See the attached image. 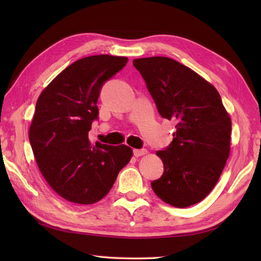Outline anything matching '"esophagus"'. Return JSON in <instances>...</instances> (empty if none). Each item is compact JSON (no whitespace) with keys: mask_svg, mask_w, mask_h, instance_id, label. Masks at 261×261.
Listing matches in <instances>:
<instances>
[{"mask_svg":"<svg viewBox=\"0 0 261 261\" xmlns=\"http://www.w3.org/2000/svg\"><path fill=\"white\" fill-rule=\"evenodd\" d=\"M148 151L147 149H135L134 150V154L136 157H141L143 154H146Z\"/></svg>","mask_w":261,"mask_h":261,"instance_id":"esophagus-1","label":"esophagus"}]
</instances>
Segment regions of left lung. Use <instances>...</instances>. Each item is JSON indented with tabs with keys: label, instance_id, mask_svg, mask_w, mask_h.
Masks as SVG:
<instances>
[{
	"label": "left lung",
	"instance_id": "obj_1",
	"mask_svg": "<svg viewBox=\"0 0 261 261\" xmlns=\"http://www.w3.org/2000/svg\"><path fill=\"white\" fill-rule=\"evenodd\" d=\"M134 66L159 114L176 122L169 147L156 152L164 174L152 190L171 206H191L208 195L222 174L230 154V115L216 88L176 60L138 58Z\"/></svg>",
	"mask_w": 261,
	"mask_h": 261
}]
</instances>
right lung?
<instances>
[{
  "label": "right lung",
  "instance_id": "1",
  "mask_svg": "<svg viewBox=\"0 0 261 261\" xmlns=\"http://www.w3.org/2000/svg\"><path fill=\"white\" fill-rule=\"evenodd\" d=\"M126 63V57L110 55L76 60L38 97L29 129L33 156L49 186L68 202L87 205L102 199L134 154L125 145L88 139L102 85Z\"/></svg>",
  "mask_w": 261,
  "mask_h": 261
}]
</instances>
